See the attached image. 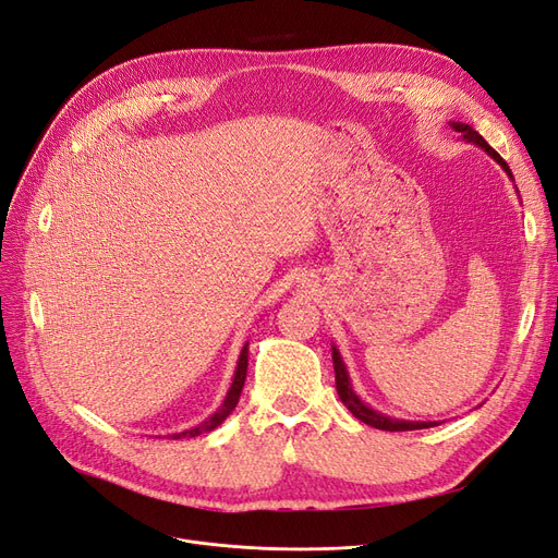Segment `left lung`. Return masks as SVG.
Listing matches in <instances>:
<instances>
[{
	"mask_svg": "<svg viewBox=\"0 0 558 558\" xmlns=\"http://www.w3.org/2000/svg\"><path fill=\"white\" fill-rule=\"evenodd\" d=\"M452 128L457 132H461V136L469 141V143H475V146H480L484 153H487L492 159H496L498 165L502 167V171H506L510 178H512V171L510 167L506 165V159H502L487 141H484L471 124H463V122H452ZM331 356H333V371H336V391L340 401L345 403V408L352 412V415L356 420H362L364 424L368 426H375L380 430H415V428H428V426H438V422H410V420H397V417H389L385 415V412L380 410H373L371 405H366L362 399H359V393L354 391L352 383H350V375H348V368L343 364V356H340V352L336 350V345L331 348Z\"/></svg>",
	"mask_w": 558,
	"mask_h": 558,
	"instance_id": "8db88e82",
	"label": "left lung"
}]
</instances>
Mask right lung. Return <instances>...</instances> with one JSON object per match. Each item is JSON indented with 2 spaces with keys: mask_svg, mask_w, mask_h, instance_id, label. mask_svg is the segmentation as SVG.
<instances>
[{
  "mask_svg": "<svg viewBox=\"0 0 558 558\" xmlns=\"http://www.w3.org/2000/svg\"><path fill=\"white\" fill-rule=\"evenodd\" d=\"M245 373H247V343L243 345V350H241V356H239V364H236V373H233V383H231V387H229V391H227V397H225V401H222V405L213 412V415L208 417V420H204L202 424H196L194 428H187V430H181V434H173L171 438H194V436H202V434H208V430H213V428H218L229 415H231V410L236 408V403H239V399H241V391H243V385H245Z\"/></svg>",
  "mask_w": 558,
  "mask_h": 558,
  "instance_id": "obj_1",
  "label": "right lung"
}]
</instances>
